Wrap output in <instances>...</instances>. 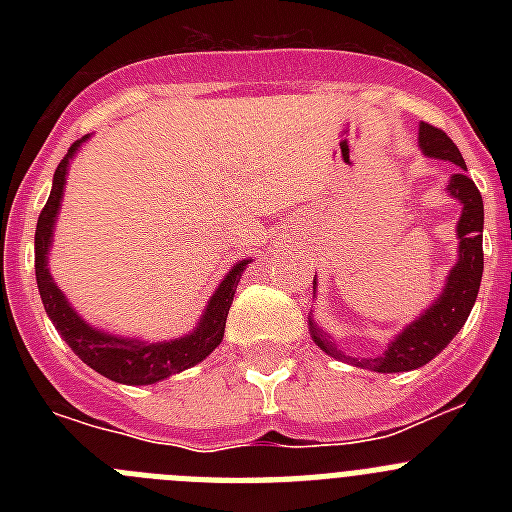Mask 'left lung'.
Here are the masks:
<instances>
[{
	"label": "left lung",
	"instance_id": "obj_1",
	"mask_svg": "<svg viewBox=\"0 0 512 512\" xmlns=\"http://www.w3.org/2000/svg\"><path fill=\"white\" fill-rule=\"evenodd\" d=\"M418 140L425 156L443 158V161H451V164L459 166V171L451 176L449 182L451 197H456L464 205L459 228H456V233H459V261L451 269L446 289L441 292L436 305L431 310H425V315H420L415 323H410L408 328L402 330L400 336L390 343V348L382 356H377V359L359 361L351 359V356H343L336 348V343L330 341L323 330L315 328L310 320L312 338H315V343L323 348L325 354L382 374L418 369V366L428 364L433 356H438L443 348L449 346L451 338L467 323L474 300H477L482 269H485V253H482L485 205H482L479 189L474 187V182L467 176V164H464L459 148L454 146V140L443 133L441 128H433L428 122H420ZM312 289H315V282H312Z\"/></svg>",
	"mask_w": 512,
	"mask_h": 512
}]
</instances>
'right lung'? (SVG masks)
<instances>
[{"mask_svg": "<svg viewBox=\"0 0 512 512\" xmlns=\"http://www.w3.org/2000/svg\"><path fill=\"white\" fill-rule=\"evenodd\" d=\"M87 140V138H81ZM81 140H76L69 148L66 158L58 164L56 174H53V189L51 197L40 210L38 228H35V279H38L40 300H43L48 318L53 320L56 330L63 336V341L69 343L71 351L79 356L87 366H92L94 372L102 377L112 379L120 384H153L161 379L179 374L189 366L200 364L205 356H210L225 333V320H228V310L233 305L235 287L241 282V271L248 261H241L230 269L228 277L220 282L217 292L212 295L210 305H207L205 315H202L200 325L194 333L179 338V341L169 343H140L128 341V338H115L107 333L89 328L84 320L71 310L61 289L53 284L51 274H48V246H51L53 223H56V212L63 197V184H66V166L69 158L74 156Z\"/></svg>", "mask_w": 512, "mask_h": 512, "instance_id": "obj_1", "label": "right lung"}]
</instances>
